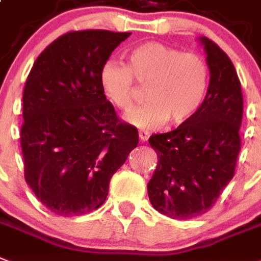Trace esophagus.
Returning a JSON list of instances; mask_svg holds the SVG:
<instances>
[{
	"instance_id": "1",
	"label": "esophagus",
	"mask_w": 261,
	"mask_h": 261,
	"mask_svg": "<svg viewBox=\"0 0 261 261\" xmlns=\"http://www.w3.org/2000/svg\"><path fill=\"white\" fill-rule=\"evenodd\" d=\"M149 137H150L149 131H145V130L139 131V139H141L142 142L147 141V139H149Z\"/></svg>"
}]
</instances>
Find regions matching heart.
I'll return each mask as SVG.
<instances>
[{
	"label": "heart",
	"mask_w": 261,
	"mask_h": 261,
	"mask_svg": "<svg viewBox=\"0 0 261 261\" xmlns=\"http://www.w3.org/2000/svg\"><path fill=\"white\" fill-rule=\"evenodd\" d=\"M128 67L115 60L101 65L99 83L106 97L127 112L134 106L135 81L147 86V103L135 109L127 122L141 130H154L167 120L184 123L204 100L209 72L202 57L182 54L162 42L150 41L131 48Z\"/></svg>",
	"instance_id": "obj_1"
}]
</instances>
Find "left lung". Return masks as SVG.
<instances>
[{
	"label": "left lung",
	"instance_id": "obj_1",
	"mask_svg": "<svg viewBox=\"0 0 261 261\" xmlns=\"http://www.w3.org/2000/svg\"><path fill=\"white\" fill-rule=\"evenodd\" d=\"M211 80L200 109L175 130L149 143L158 164L147 184L154 209L174 220L206 213L233 178L240 152L243 94L232 61L217 44L200 37Z\"/></svg>",
	"mask_w": 261,
	"mask_h": 261
}]
</instances>
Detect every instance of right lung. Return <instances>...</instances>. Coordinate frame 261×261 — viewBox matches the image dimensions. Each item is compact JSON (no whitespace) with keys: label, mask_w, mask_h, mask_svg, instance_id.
Wrapping results in <instances>:
<instances>
[{"label":"right lung","mask_w":261,"mask_h":261,"mask_svg":"<svg viewBox=\"0 0 261 261\" xmlns=\"http://www.w3.org/2000/svg\"><path fill=\"white\" fill-rule=\"evenodd\" d=\"M131 33L68 32L42 50L22 95L25 181L59 216H82L107 198L110 179L138 146L99 83L101 65Z\"/></svg>","instance_id":"add662e5"}]
</instances>
